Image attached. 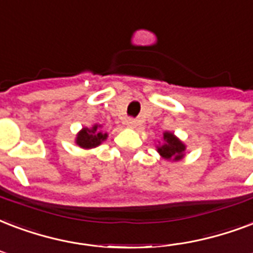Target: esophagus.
I'll return each instance as SVG.
<instances>
[{"instance_id":"esophagus-1","label":"esophagus","mask_w":253,"mask_h":253,"mask_svg":"<svg viewBox=\"0 0 253 253\" xmlns=\"http://www.w3.org/2000/svg\"><path fill=\"white\" fill-rule=\"evenodd\" d=\"M126 126L128 127V128H135V127L138 126V122H136L135 119L128 118V119H126Z\"/></svg>"}]
</instances>
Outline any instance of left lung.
Returning a JSON list of instances; mask_svg holds the SVG:
<instances>
[{
    "label": "left lung",
    "mask_w": 253,
    "mask_h": 253,
    "mask_svg": "<svg viewBox=\"0 0 253 253\" xmlns=\"http://www.w3.org/2000/svg\"><path fill=\"white\" fill-rule=\"evenodd\" d=\"M163 142H158L157 151L166 161H182L186 155L187 146L171 131H165L162 136Z\"/></svg>",
    "instance_id": "left-lung-1"
}]
</instances>
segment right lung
<instances>
[{"label":"right lung","mask_w":253,"mask_h":253,"mask_svg":"<svg viewBox=\"0 0 253 253\" xmlns=\"http://www.w3.org/2000/svg\"><path fill=\"white\" fill-rule=\"evenodd\" d=\"M102 125H92L91 127H82V130L78 131V134L75 136V144L80 146L84 150H91L98 146H101L109 134L102 130Z\"/></svg>","instance_id":"obj_1"}]
</instances>
